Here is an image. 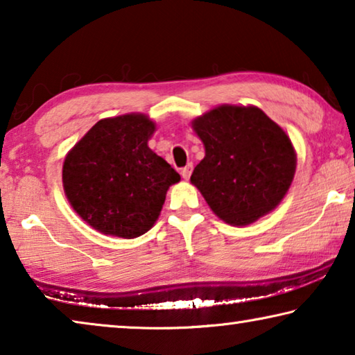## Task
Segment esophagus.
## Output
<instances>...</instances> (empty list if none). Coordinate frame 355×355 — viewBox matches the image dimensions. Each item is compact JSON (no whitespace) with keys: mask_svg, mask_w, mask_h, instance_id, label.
Wrapping results in <instances>:
<instances>
[{"mask_svg":"<svg viewBox=\"0 0 355 355\" xmlns=\"http://www.w3.org/2000/svg\"><path fill=\"white\" fill-rule=\"evenodd\" d=\"M191 172H192V164H188V166L183 167V169H182V177L184 180H188L191 177Z\"/></svg>","mask_w":355,"mask_h":355,"instance_id":"34e87169","label":"esophagus"}]
</instances>
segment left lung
<instances>
[{
	"label": "left lung",
	"mask_w": 355,
	"mask_h": 355,
	"mask_svg": "<svg viewBox=\"0 0 355 355\" xmlns=\"http://www.w3.org/2000/svg\"><path fill=\"white\" fill-rule=\"evenodd\" d=\"M205 147L191 183L225 224H254L277 208L296 173V150L260 107L219 105L192 120Z\"/></svg>",
	"instance_id": "1"
}]
</instances>
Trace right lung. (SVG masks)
Instances as JSON below:
<instances>
[{"mask_svg": "<svg viewBox=\"0 0 355 355\" xmlns=\"http://www.w3.org/2000/svg\"><path fill=\"white\" fill-rule=\"evenodd\" d=\"M155 130L141 112L101 119L65 155V197L94 230L133 239L158 220L180 175L148 147Z\"/></svg>", "mask_w": 355, "mask_h": 355, "instance_id": "obj_1", "label": "right lung"}]
</instances>
